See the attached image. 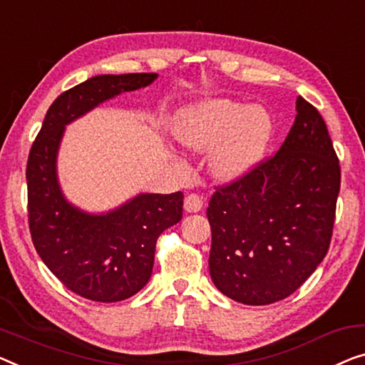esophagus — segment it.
<instances>
[{"label": "esophagus", "mask_w": 365, "mask_h": 365, "mask_svg": "<svg viewBox=\"0 0 365 365\" xmlns=\"http://www.w3.org/2000/svg\"><path fill=\"white\" fill-rule=\"evenodd\" d=\"M183 206H185V211H188V213H198V211L203 208V200L198 195H188L187 198L183 201Z\"/></svg>", "instance_id": "1"}]
</instances>
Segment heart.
I'll use <instances>...</instances> for the list:
<instances>
[{"instance_id":"obj_1","label":"heart","mask_w":365,"mask_h":365,"mask_svg":"<svg viewBox=\"0 0 365 365\" xmlns=\"http://www.w3.org/2000/svg\"><path fill=\"white\" fill-rule=\"evenodd\" d=\"M178 143L192 150H210V170L221 182H235L257 164L267 148L272 121L260 106L232 100H205L178 114L173 128Z\"/></svg>"}]
</instances>
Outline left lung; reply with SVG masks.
<instances>
[{
  "label": "left lung",
  "instance_id": "left-lung-1",
  "mask_svg": "<svg viewBox=\"0 0 365 365\" xmlns=\"http://www.w3.org/2000/svg\"><path fill=\"white\" fill-rule=\"evenodd\" d=\"M339 187L328 128L298 96L279 152L210 200L208 264L217 290L255 307L298 290L328 252Z\"/></svg>",
  "mask_w": 365,
  "mask_h": 365
}]
</instances>
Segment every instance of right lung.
<instances>
[{"label": "right lung", "mask_w": 365, "mask_h": 365, "mask_svg": "<svg viewBox=\"0 0 365 365\" xmlns=\"http://www.w3.org/2000/svg\"><path fill=\"white\" fill-rule=\"evenodd\" d=\"M157 73L96 75L57 98L27 159V210L37 254L77 295L113 303L148 284L155 242L182 220L183 193H139L106 213L70 203L58 183L57 157L65 126L111 98L149 86Z\"/></svg>", "instance_id": "add662e5"}]
</instances>
